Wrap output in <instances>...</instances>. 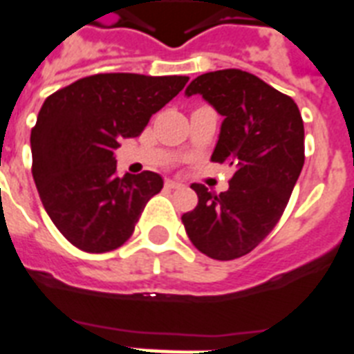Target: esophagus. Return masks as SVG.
I'll return each mask as SVG.
<instances>
[{
	"label": "esophagus",
	"mask_w": 354,
	"mask_h": 354,
	"mask_svg": "<svg viewBox=\"0 0 354 354\" xmlns=\"http://www.w3.org/2000/svg\"><path fill=\"white\" fill-rule=\"evenodd\" d=\"M165 186H166V188H168V189H177V188H180V186H183V184L177 183V180L168 179V180H166V183H165Z\"/></svg>",
	"instance_id": "1"
}]
</instances>
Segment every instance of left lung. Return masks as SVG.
I'll return each instance as SVG.
<instances>
[{
  "mask_svg": "<svg viewBox=\"0 0 354 354\" xmlns=\"http://www.w3.org/2000/svg\"><path fill=\"white\" fill-rule=\"evenodd\" d=\"M201 93L221 115L213 162L235 168L230 188L192 184L198 204L184 213L189 241L215 261L255 250L282 217L304 166V121L293 99L239 68L198 75L186 95Z\"/></svg>",
  "mask_w": 354,
  "mask_h": 354,
  "instance_id": "obj_1",
  "label": "left lung"
}]
</instances>
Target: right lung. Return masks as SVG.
<instances>
[{
	"mask_svg": "<svg viewBox=\"0 0 354 354\" xmlns=\"http://www.w3.org/2000/svg\"><path fill=\"white\" fill-rule=\"evenodd\" d=\"M186 75L95 74L46 97L32 128V175L48 217L86 253L118 250L136 230L160 175L118 177L113 151L141 136L184 88Z\"/></svg>",
	"mask_w": 354,
	"mask_h": 354,
	"instance_id": "right-lung-1",
	"label": "right lung"
}]
</instances>
